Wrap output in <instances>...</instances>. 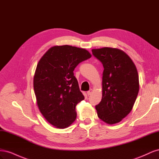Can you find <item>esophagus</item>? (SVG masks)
I'll list each match as a JSON object with an SVG mask.
<instances>
[{
	"label": "esophagus",
	"mask_w": 159,
	"mask_h": 159,
	"mask_svg": "<svg viewBox=\"0 0 159 159\" xmlns=\"http://www.w3.org/2000/svg\"><path fill=\"white\" fill-rule=\"evenodd\" d=\"M92 93H93V89H90L87 92V94H88V95H90Z\"/></svg>",
	"instance_id": "obj_1"
}]
</instances>
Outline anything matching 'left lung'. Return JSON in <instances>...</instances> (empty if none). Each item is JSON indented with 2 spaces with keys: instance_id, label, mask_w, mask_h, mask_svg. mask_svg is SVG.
I'll list each match as a JSON object with an SVG mask.
<instances>
[{
  "instance_id": "left-lung-1",
  "label": "left lung",
  "mask_w": 159,
  "mask_h": 159,
  "mask_svg": "<svg viewBox=\"0 0 159 159\" xmlns=\"http://www.w3.org/2000/svg\"><path fill=\"white\" fill-rule=\"evenodd\" d=\"M91 51L104 68L102 99L95 106L98 116L109 125L117 123L131 112L137 99L139 90L137 68L121 50L105 47Z\"/></svg>"
}]
</instances>
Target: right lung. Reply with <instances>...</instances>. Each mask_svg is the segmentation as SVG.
<instances>
[{"instance_id":"1","label":"right lung","mask_w":159,"mask_h":159,"mask_svg":"<svg viewBox=\"0 0 159 159\" xmlns=\"http://www.w3.org/2000/svg\"><path fill=\"white\" fill-rule=\"evenodd\" d=\"M91 57L84 48L55 46L38 61L33 81L37 105L46 121L56 128H67L75 121V106L84 96L73 71L80 62Z\"/></svg>"}]
</instances>
